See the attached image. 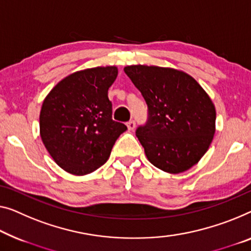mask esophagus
I'll list each match as a JSON object with an SVG mask.
<instances>
[{"mask_svg": "<svg viewBox=\"0 0 251 251\" xmlns=\"http://www.w3.org/2000/svg\"><path fill=\"white\" fill-rule=\"evenodd\" d=\"M126 125H127V128H128V130H133L134 128H135V122L134 121H129Z\"/></svg>", "mask_w": 251, "mask_h": 251, "instance_id": "esophagus-1", "label": "esophagus"}]
</instances>
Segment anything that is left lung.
<instances>
[{"label": "left lung", "instance_id": "obj_1", "mask_svg": "<svg viewBox=\"0 0 251 251\" xmlns=\"http://www.w3.org/2000/svg\"><path fill=\"white\" fill-rule=\"evenodd\" d=\"M127 74L148 104V121L136 136L153 166L169 174L201 159L215 133V107L188 74L170 67L130 65Z\"/></svg>", "mask_w": 251, "mask_h": 251}]
</instances>
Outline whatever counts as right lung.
I'll return each instance as SVG.
<instances>
[{"mask_svg": "<svg viewBox=\"0 0 251 251\" xmlns=\"http://www.w3.org/2000/svg\"><path fill=\"white\" fill-rule=\"evenodd\" d=\"M117 74L116 66L78 71L59 81L45 98L40 137L54 161L67 173L83 176L101 167L127 129L113 121L108 99Z\"/></svg>", "mask_w": 251, "mask_h": 251, "instance_id": "right-lung-1", "label": "right lung"}]
</instances>
